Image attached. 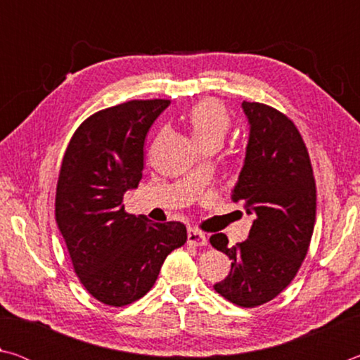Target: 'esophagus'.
Here are the masks:
<instances>
[{
  "instance_id": "34e87169",
  "label": "esophagus",
  "mask_w": 360,
  "mask_h": 360,
  "mask_svg": "<svg viewBox=\"0 0 360 360\" xmlns=\"http://www.w3.org/2000/svg\"><path fill=\"white\" fill-rule=\"evenodd\" d=\"M187 243H188V245H192V246H206L208 238H206V235L202 233V231H198L195 229H188Z\"/></svg>"
}]
</instances>
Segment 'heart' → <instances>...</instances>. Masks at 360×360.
<instances>
[{
  "label": "heart",
  "instance_id": "1",
  "mask_svg": "<svg viewBox=\"0 0 360 360\" xmlns=\"http://www.w3.org/2000/svg\"><path fill=\"white\" fill-rule=\"evenodd\" d=\"M191 131L202 148L211 144L221 146L230 129V119L225 108L216 100H203L188 112Z\"/></svg>",
  "mask_w": 360,
  "mask_h": 360
}]
</instances>
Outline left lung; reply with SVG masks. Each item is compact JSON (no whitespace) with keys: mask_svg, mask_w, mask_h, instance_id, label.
I'll list each match as a JSON object with an SVG mask.
<instances>
[{"mask_svg":"<svg viewBox=\"0 0 360 360\" xmlns=\"http://www.w3.org/2000/svg\"><path fill=\"white\" fill-rule=\"evenodd\" d=\"M249 122L245 165L231 200L254 216L246 241L229 246L210 238L231 260L214 290L243 308L270 302L288 288L308 252L316 222V182L300 131L288 115L262 103L243 101Z\"/></svg>","mask_w":360,"mask_h":360,"instance_id":"left-lung-1","label":"left lung"}]
</instances>
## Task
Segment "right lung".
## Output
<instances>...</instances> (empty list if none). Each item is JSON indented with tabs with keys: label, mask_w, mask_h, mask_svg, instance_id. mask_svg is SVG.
<instances>
[{
	"label": "right lung",
	"mask_w": 360,
	"mask_h": 360,
	"mask_svg": "<svg viewBox=\"0 0 360 360\" xmlns=\"http://www.w3.org/2000/svg\"><path fill=\"white\" fill-rule=\"evenodd\" d=\"M169 100H131L85 119L60 168L56 219L79 281L96 300L125 307L154 285L167 255L187 241L181 222L125 212L143 178L144 139Z\"/></svg>",
	"instance_id": "1"
}]
</instances>
